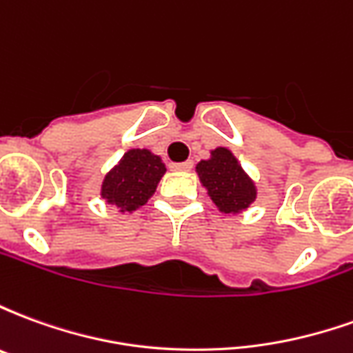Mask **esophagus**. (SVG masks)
<instances>
[{
  "mask_svg": "<svg viewBox=\"0 0 353 353\" xmlns=\"http://www.w3.org/2000/svg\"><path fill=\"white\" fill-rule=\"evenodd\" d=\"M192 168V161L185 162H170V170H176V172H187Z\"/></svg>",
  "mask_w": 353,
  "mask_h": 353,
  "instance_id": "esophagus-1",
  "label": "esophagus"
}]
</instances>
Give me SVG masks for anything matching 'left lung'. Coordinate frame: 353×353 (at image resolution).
Instances as JSON below:
<instances>
[{"label": "left lung", "instance_id": "1", "mask_svg": "<svg viewBox=\"0 0 353 353\" xmlns=\"http://www.w3.org/2000/svg\"><path fill=\"white\" fill-rule=\"evenodd\" d=\"M200 183L221 214H240L257 199V187L227 147L210 151V159L196 164Z\"/></svg>", "mask_w": 353, "mask_h": 353}]
</instances>
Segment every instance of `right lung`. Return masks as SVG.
<instances>
[{
    "label": "right lung",
    "mask_w": 353,
    "mask_h": 353,
    "mask_svg": "<svg viewBox=\"0 0 353 353\" xmlns=\"http://www.w3.org/2000/svg\"><path fill=\"white\" fill-rule=\"evenodd\" d=\"M166 166L149 149H130L101 181L100 196L119 212H136L157 191Z\"/></svg>",
    "instance_id": "add662e5"
}]
</instances>
